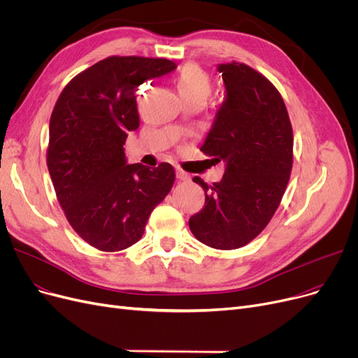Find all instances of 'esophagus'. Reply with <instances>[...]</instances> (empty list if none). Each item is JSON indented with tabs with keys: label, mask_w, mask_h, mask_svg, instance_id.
I'll return each mask as SVG.
<instances>
[{
	"label": "esophagus",
	"mask_w": 358,
	"mask_h": 358,
	"mask_svg": "<svg viewBox=\"0 0 358 358\" xmlns=\"http://www.w3.org/2000/svg\"><path fill=\"white\" fill-rule=\"evenodd\" d=\"M177 178H178V180H181V181H189V180H190V176L187 174L186 171L177 169Z\"/></svg>",
	"instance_id": "esophagus-1"
}]
</instances>
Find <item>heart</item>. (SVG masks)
Instances as JSON below:
<instances>
[{
	"label": "heart",
	"instance_id": "obj_1",
	"mask_svg": "<svg viewBox=\"0 0 358 358\" xmlns=\"http://www.w3.org/2000/svg\"><path fill=\"white\" fill-rule=\"evenodd\" d=\"M178 94L182 100L201 99L206 100L213 91L209 75L196 64H186L180 69L176 81Z\"/></svg>",
	"mask_w": 358,
	"mask_h": 358
}]
</instances>
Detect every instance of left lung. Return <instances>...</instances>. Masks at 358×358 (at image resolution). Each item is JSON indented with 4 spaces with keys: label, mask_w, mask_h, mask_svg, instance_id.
Listing matches in <instances>:
<instances>
[{
    "label": "left lung",
    "mask_w": 358,
    "mask_h": 358,
    "mask_svg": "<svg viewBox=\"0 0 358 358\" xmlns=\"http://www.w3.org/2000/svg\"><path fill=\"white\" fill-rule=\"evenodd\" d=\"M226 99L217 110L201 150L226 162L221 181L205 190V206L190 217L199 242L237 249L267 227L280 205L294 162V134L280 92L243 63L217 66Z\"/></svg>",
    "instance_id": "8db88e82"
}]
</instances>
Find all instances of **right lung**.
Returning a JSON list of instances; mask_svg holds the SVG:
<instances>
[{
  "mask_svg": "<svg viewBox=\"0 0 358 358\" xmlns=\"http://www.w3.org/2000/svg\"><path fill=\"white\" fill-rule=\"evenodd\" d=\"M176 68L166 59L108 57L76 75L52 109L50 177L72 229L92 248L116 252L137 243L172 189V165H128L124 144L140 125L137 87Z\"/></svg>",
  "mask_w": 358,
  "mask_h": 358,
  "instance_id": "obj_1",
  "label": "right lung"
}]
</instances>
